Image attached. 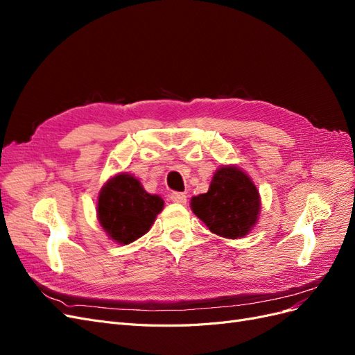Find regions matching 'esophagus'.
I'll return each mask as SVG.
<instances>
[{"instance_id":"obj_1","label":"esophagus","mask_w":355,"mask_h":355,"mask_svg":"<svg viewBox=\"0 0 355 355\" xmlns=\"http://www.w3.org/2000/svg\"><path fill=\"white\" fill-rule=\"evenodd\" d=\"M170 200L178 204H185L187 202V196L184 192H171L170 194Z\"/></svg>"}]
</instances>
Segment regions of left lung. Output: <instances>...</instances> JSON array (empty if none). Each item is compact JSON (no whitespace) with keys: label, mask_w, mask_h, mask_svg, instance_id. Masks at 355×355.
<instances>
[{"label":"left lung","mask_w":355,"mask_h":355,"mask_svg":"<svg viewBox=\"0 0 355 355\" xmlns=\"http://www.w3.org/2000/svg\"><path fill=\"white\" fill-rule=\"evenodd\" d=\"M261 196L249 175L239 166H222L206 194L192 197L191 209L206 227L223 239L245 237L261 214Z\"/></svg>","instance_id":"8db88e82"}]
</instances>
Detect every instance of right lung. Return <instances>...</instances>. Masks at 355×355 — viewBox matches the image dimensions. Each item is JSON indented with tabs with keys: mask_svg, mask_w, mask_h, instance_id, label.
Wrapping results in <instances>:
<instances>
[{
	"mask_svg": "<svg viewBox=\"0 0 355 355\" xmlns=\"http://www.w3.org/2000/svg\"><path fill=\"white\" fill-rule=\"evenodd\" d=\"M164 207V200L148 194L130 173H118L102 187L98 197V220L108 237L118 244L141 239Z\"/></svg>",
	"mask_w": 355,
	"mask_h": 355,
	"instance_id": "1",
	"label": "right lung"
}]
</instances>
